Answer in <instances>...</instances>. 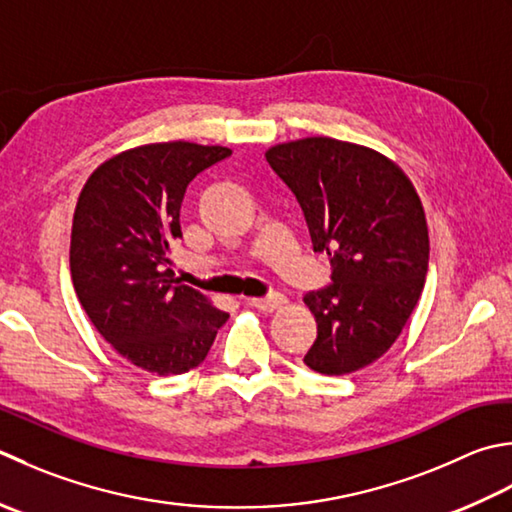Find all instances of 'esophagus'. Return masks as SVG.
Masks as SVG:
<instances>
[{
  "label": "esophagus",
  "instance_id": "1",
  "mask_svg": "<svg viewBox=\"0 0 512 512\" xmlns=\"http://www.w3.org/2000/svg\"><path fill=\"white\" fill-rule=\"evenodd\" d=\"M248 304L257 308V310H264V313H273V310L282 308L286 304V297L282 293H273L268 297H257V299H248Z\"/></svg>",
  "mask_w": 512,
  "mask_h": 512
}]
</instances>
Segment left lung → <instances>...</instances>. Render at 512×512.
I'll return each instance as SVG.
<instances>
[{
	"label": "left lung",
	"mask_w": 512,
	"mask_h": 512,
	"mask_svg": "<svg viewBox=\"0 0 512 512\" xmlns=\"http://www.w3.org/2000/svg\"><path fill=\"white\" fill-rule=\"evenodd\" d=\"M266 162L304 210L333 284L304 304L317 339L304 364L348 375L377 362L413 315L428 273V226L408 175L377 150L333 137L275 144Z\"/></svg>",
	"instance_id": "obj_1"
}]
</instances>
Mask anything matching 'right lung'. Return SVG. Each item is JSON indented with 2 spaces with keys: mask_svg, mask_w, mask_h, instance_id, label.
I'll list each match as a JSON object with an SVG mask.
<instances>
[{
  "mask_svg": "<svg viewBox=\"0 0 512 512\" xmlns=\"http://www.w3.org/2000/svg\"><path fill=\"white\" fill-rule=\"evenodd\" d=\"M228 155L184 139L135 146L99 164L79 193L70 233L79 304L126 362L153 375L202 364L228 319L166 268L186 186Z\"/></svg>",
  "mask_w": 512,
  "mask_h": 512,
  "instance_id": "1",
  "label": "right lung"
}]
</instances>
